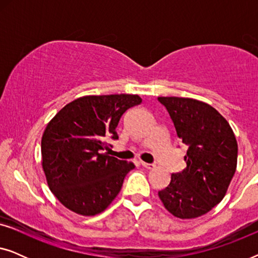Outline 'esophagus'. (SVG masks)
<instances>
[{
  "label": "esophagus",
  "instance_id": "esophagus-1",
  "mask_svg": "<svg viewBox=\"0 0 258 258\" xmlns=\"http://www.w3.org/2000/svg\"><path fill=\"white\" fill-rule=\"evenodd\" d=\"M141 164H142V167L146 168V169H154L155 168V164H153V163H146V162H141Z\"/></svg>",
  "mask_w": 258,
  "mask_h": 258
}]
</instances>
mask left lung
<instances>
[{"mask_svg": "<svg viewBox=\"0 0 258 258\" xmlns=\"http://www.w3.org/2000/svg\"><path fill=\"white\" fill-rule=\"evenodd\" d=\"M167 109L179 141L188 148L186 168L171 175L158 191L175 217L196 218L223 200L237 167V141L227 119L204 102L184 97H158Z\"/></svg>", "mask_w": 258, "mask_h": 258, "instance_id": "obj_1", "label": "left lung"}]
</instances>
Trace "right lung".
I'll list each match as a JSON object with an SVG mask.
<instances>
[{
  "label": "right lung",
  "instance_id": "right-lung-1",
  "mask_svg": "<svg viewBox=\"0 0 258 258\" xmlns=\"http://www.w3.org/2000/svg\"><path fill=\"white\" fill-rule=\"evenodd\" d=\"M142 102L139 95L83 96L63 107L48 123L41 142L49 188L74 213L94 216L107 209L122 188L132 162L102 153L117 140L122 115Z\"/></svg>",
  "mask_w": 258,
  "mask_h": 258
}]
</instances>
